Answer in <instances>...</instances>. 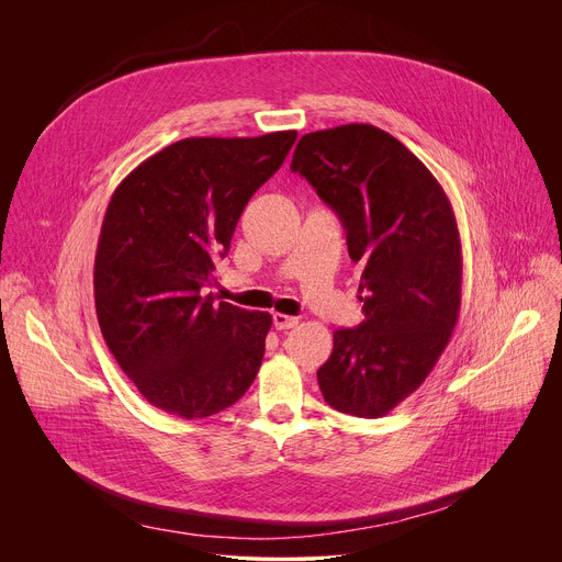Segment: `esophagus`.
I'll return each mask as SVG.
<instances>
[{
    "label": "esophagus",
    "instance_id": "34e87169",
    "mask_svg": "<svg viewBox=\"0 0 562 562\" xmlns=\"http://www.w3.org/2000/svg\"><path fill=\"white\" fill-rule=\"evenodd\" d=\"M297 325V317L293 315H286V313H273V327L278 331H286V329H293Z\"/></svg>",
    "mask_w": 562,
    "mask_h": 562
}]
</instances>
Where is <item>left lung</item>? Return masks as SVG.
<instances>
[{"label":"left lung","instance_id":"left-lung-1","mask_svg":"<svg viewBox=\"0 0 562 562\" xmlns=\"http://www.w3.org/2000/svg\"><path fill=\"white\" fill-rule=\"evenodd\" d=\"M291 171L338 213L349 258L362 267L364 319L334 331L319 391L342 414L382 418L425 382L458 323L462 249L451 202L403 142L371 124L306 133Z\"/></svg>","mask_w":562,"mask_h":562}]
</instances>
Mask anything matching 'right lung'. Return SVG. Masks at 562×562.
Instances as JSON below:
<instances>
[{
  "label": "right lung",
  "mask_w": 562,
  "mask_h": 562,
  "mask_svg": "<svg viewBox=\"0 0 562 562\" xmlns=\"http://www.w3.org/2000/svg\"><path fill=\"white\" fill-rule=\"evenodd\" d=\"M295 137H187L115 189L95 254V311L111 353L153 407L206 418L256 380L271 315L215 302L204 286Z\"/></svg>",
  "instance_id": "add662e5"
}]
</instances>
